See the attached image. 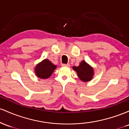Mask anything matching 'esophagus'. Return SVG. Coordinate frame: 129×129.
<instances>
[{"label": "esophagus", "instance_id": "34e87169", "mask_svg": "<svg viewBox=\"0 0 129 129\" xmlns=\"http://www.w3.org/2000/svg\"><path fill=\"white\" fill-rule=\"evenodd\" d=\"M61 66H70V64H68H68H62Z\"/></svg>", "mask_w": 129, "mask_h": 129}]
</instances>
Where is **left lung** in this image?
I'll use <instances>...</instances> for the list:
<instances>
[{"instance_id": "1", "label": "left lung", "mask_w": 129, "mask_h": 129, "mask_svg": "<svg viewBox=\"0 0 129 129\" xmlns=\"http://www.w3.org/2000/svg\"><path fill=\"white\" fill-rule=\"evenodd\" d=\"M72 69L76 71L79 79L84 82L91 80L94 74L93 68L84 60L80 62L79 66H73Z\"/></svg>"}]
</instances>
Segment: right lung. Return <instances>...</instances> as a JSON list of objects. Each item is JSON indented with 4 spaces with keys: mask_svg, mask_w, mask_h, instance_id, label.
Returning <instances> with one entry per match:
<instances>
[{
    "mask_svg": "<svg viewBox=\"0 0 129 129\" xmlns=\"http://www.w3.org/2000/svg\"><path fill=\"white\" fill-rule=\"evenodd\" d=\"M57 68V66L53 64L48 59H44L37 64L35 68V73L38 77L42 79H48Z\"/></svg>",
    "mask_w": 129,
    "mask_h": 129,
    "instance_id": "1",
    "label": "right lung"
}]
</instances>
